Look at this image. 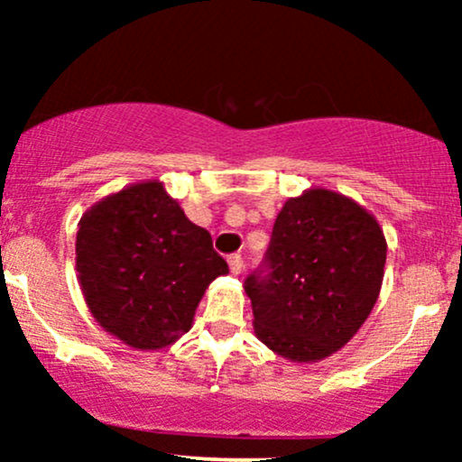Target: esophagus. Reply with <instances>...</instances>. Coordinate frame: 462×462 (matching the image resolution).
I'll return each instance as SVG.
<instances>
[{"label":"esophagus","mask_w":462,"mask_h":462,"mask_svg":"<svg viewBox=\"0 0 462 462\" xmlns=\"http://www.w3.org/2000/svg\"><path fill=\"white\" fill-rule=\"evenodd\" d=\"M227 264H230V272L232 273H235V275L241 273V269H243L241 254H230V256H227Z\"/></svg>","instance_id":"obj_1"}]
</instances>
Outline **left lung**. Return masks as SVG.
Segmentation results:
<instances>
[{
	"mask_svg": "<svg viewBox=\"0 0 462 462\" xmlns=\"http://www.w3.org/2000/svg\"><path fill=\"white\" fill-rule=\"evenodd\" d=\"M384 263L383 230L356 201L326 189L291 198L245 278L256 337L298 363L330 356L369 317Z\"/></svg>",
	"mask_w": 462,
	"mask_h": 462,
	"instance_id": "left-lung-1",
	"label": "left lung"
}]
</instances>
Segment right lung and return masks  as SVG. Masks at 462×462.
Listing matches in <instances>:
<instances>
[{"label":"right lung","instance_id":"add662e5","mask_svg":"<svg viewBox=\"0 0 462 462\" xmlns=\"http://www.w3.org/2000/svg\"><path fill=\"white\" fill-rule=\"evenodd\" d=\"M76 264L88 310L136 349L189 332L201 295L227 263L204 227L187 219L161 182H141L79 219Z\"/></svg>","mask_w":462,"mask_h":462}]
</instances>
